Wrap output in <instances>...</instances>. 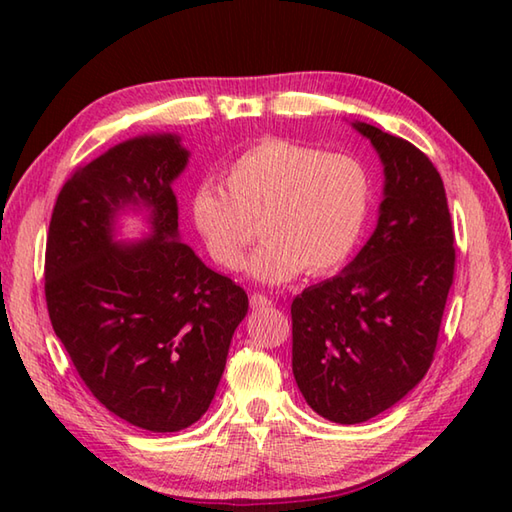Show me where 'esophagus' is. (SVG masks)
<instances>
[{"mask_svg":"<svg viewBox=\"0 0 512 512\" xmlns=\"http://www.w3.org/2000/svg\"><path fill=\"white\" fill-rule=\"evenodd\" d=\"M268 306H273V299L262 295V292H253V295H250V308L253 310H262Z\"/></svg>","mask_w":512,"mask_h":512,"instance_id":"34e87169","label":"esophagus"}]
</instances>
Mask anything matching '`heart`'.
Returning <instances> with one entry per match:
<instances>
[{
    "mask_svg": "<svg viewBox=\"0 0 512 512\" xmlns=\"http://www.w3.org/2000/svg\"><path fill=\"white\" fill-rule=\"evenodd\" d=\"M374 198L372 171L352 154L268 136L228 162L224 189L204 184L191 211L217 266L239 270L257 231L264 244L250 275L284 284L301 270L319 277L352 257Z\"/></svg>",
    "mask_w": 512,
    "mask_h": 512,
    "instance_id": "b5f03b06",
    "label": "heart"
}]
</instances>
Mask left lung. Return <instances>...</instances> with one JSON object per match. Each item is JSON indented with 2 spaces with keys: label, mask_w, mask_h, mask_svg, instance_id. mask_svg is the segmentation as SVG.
<instances>
[{
  "label": "left lung",
  "mask_w": 512,
  "mask_h": 512,
  "mask_svg": "<svg viewBox=\"0 0 512 512\" xmlns=\"http://www.w3.org/2000/svg\"><path fill=\"white\" fill-rule=\"evenodd\" d=\"M354 127L385 165L378 226L341 275L290 306L292 374L308 405L339 424L378 416L429 372L455 275L438 169L409 140Z\"/></svg>",
  "instance_id": "left-lung-1"
}]
</instances>
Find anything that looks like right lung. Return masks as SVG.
Masks as SVG:
<instances>
[{"mask_svg":"<svg viewBox=\"0 0 512 512\" xmlns=\"http://www.w3.org/2000/svg\"><path fill=\"white\" fill-rule=\"evenodd\" d=\"M176 136H143L76 167L54 202L46 303L76 374L134 427L171 433L200 420L220 383L248 295L178 242ZM152 209L155 237L116 247L111 217Z\"/></svg>","mask_w":512,"mask_h":512,"instance_id":"obj_1","label":"right lung"}]
</instances>
